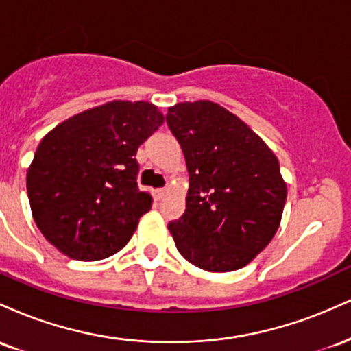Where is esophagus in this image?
I'll return each instance as SVG.
<instances>
[{
    "mask_svg": "<svg viewBox=\"0 0 351 351\" xmlns=\"http://www.w3.org/2000/svg\"><path fill=\"white\" fill-rule=\"evenodd\" d=\"M153 195H155V199H163L165 198V195H167V189H163V188H160V189H155V193H153Z\"/></svg>",
    "mask_w": 351,
    "mask_h": 351,
    "instance_id": "obj_1",
    "label": "esophagus"
}]
</instances>
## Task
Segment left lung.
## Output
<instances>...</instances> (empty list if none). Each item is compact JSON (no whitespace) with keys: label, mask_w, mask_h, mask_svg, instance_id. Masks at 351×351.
Segmentation results:
<instances>
[{"label":"left lung","mask_w":351,"mask_h":351,"mask_svg":"<svg viewBox=\"0 0 351 351\" xmlns=\"http://www.w3.org/2000/svg\"><path fill=\"white\" fill-rule=\"evenodd\" d=\"M167 123L189 173L184 215L168 224L176 249L208 272L244 267L280 226L287 184L279 160L249 125L211 100L176 104Z\"/></svg>","instance_id":"8db88e82"}]
</instances>
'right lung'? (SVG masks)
Segmentation results:
<instances>
[{"label": "right lung", "instance_id": "1", "mask_svg": "<svg viewBox=\"0 0 351 351\" xmlns=\"http://www.w3.org/2000/svg\"><path fill=\"white\" fill-rule=\"evenodd\" d=\"M163 120L150 102L112 100L44 136L27 168V198L36 226L58 251L100 261L130 241L153 201L136 186L135 155Z\"/></svg>", "mask_w": 351, "mask_h": 351}]
</instances>
